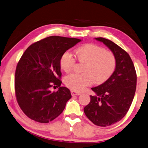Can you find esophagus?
I'll return each instance as SVG.
<instances>
[{"mask_svg":"<svg viewBox=\"0 0 148 148\" xmlns=\"http://www.w3.org/2000/svg\"><path fill=\"white\" fill-rule=\"evenodd\" d=\"M81 93L78 92V91H71V95L72 96H74V95H80Z\"/></svg>","mask_w":148,"mask_h":148,"instance_id":"1","label":"esophagus"}]
</instances>
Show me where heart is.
Masks as SVG:
<instances>
[{
    "mask_svg": "<svg viewBox=\"0 0 148 148\" xmlns=\"http://www.w3.org/2000/svg\"><path fill=\"white\" fill-rule=\"evenodd\" d=\"M75 55L79 62L85 64L82 70L84 74L73 73L65 77V85L72 90L81 91L93 83H104L115 70L116 60L114 54L97 45L82 46L75 51ZM75 63L76 59L69 52L64 53L60 57V68L65 72L73 69Z\"/></svg>",
    "mask_w": 148,
    "mask_h": 148,
    "instance_id": "1",
    "label": "heart"
}]
</instances>
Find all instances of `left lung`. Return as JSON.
Returning a JSON list of instances; mask_svg holds the SVG:
<instances>
[{
	"instance_id": "8db88e82",
	"label": "left lung",
	"mask_w": 148,
	"mask_h": 148,
	"mask_svg": "<svg viewBox=\"0 0 148 148\" xmlns=\"http://www.w3.org/2000/svg\"><path fill=\"white\" fill-rule=\"evenodd\" d=\"M114 54L116 68L111 76L92 90L90 102L84 107L86 116L94 125L105 127L120 121L130 109L136 89L137 76L130 55L113 42L96 37Z\"/></svg>"
}]
</instances>
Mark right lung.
<instances>
[{"label": "right lung", "instance_id": "right-lung-1", "mask_svg": "<svg viewBox=\"0 0 148 148\" xmlns=\"http://www.w3.org/2000/svg\"><path fill=\"white\" fill-rule=\"evenodd\" d=\"M81 40L50 36L28 47L18 62L14 90L20 109L30 119L48 123L62 113L71 98L70 90L60 87V59L68 49ZM59 86L52 92L50 88Z\"/></svg>", "mask_w": 148, "mask_h": 148}]
</instances>
